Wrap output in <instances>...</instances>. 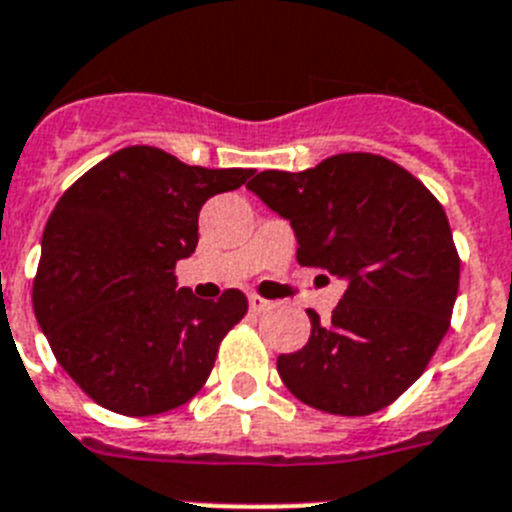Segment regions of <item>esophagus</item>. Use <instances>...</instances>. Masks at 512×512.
Segmentation results:
<instances>
[{"label":"esophagus","instance_id":"obj_1","mask_svg":"<svg viewBox=\"0 0 512 512\" xmlns=\"http://www.w3.org/2000/svg\"><path fill=\"white\" fill-rule=\"evenodd\" d=\"M273 307V302L270 299H263V296H257V294H249V309L252 312H265V309Z\"/></svg>","mask_w":512,"mask_h":512}]
</instances>
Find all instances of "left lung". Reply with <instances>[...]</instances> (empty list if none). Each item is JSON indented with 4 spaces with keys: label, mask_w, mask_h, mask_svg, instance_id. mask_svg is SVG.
Masks as SVG:
<instances>
[{
    "label": "left lung",
    "mask_w": 512,
    "mask_h": 512,
    "mask_svg": "<svg viewBox=\"0 0 512 512\" xmlns=\"http://www.w3.org/2000/svg\"><path fill=\"white\" fill-rule=\"evenodd\" d=\"M247 187L291 221L299 265L349 283L330 322L307 309V346L278 356L283 385L338 416L390 406L427 369L458 296L461 257L437 197L375 153L260 171Z\"/></svg>",
    "instance_id": "left-lung-1"
}]
</instances>
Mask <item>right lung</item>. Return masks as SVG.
<instances>
[{"label": "right lung", "mask_w": 512, "mask_h": 512, "mask_svg": "<svg viewBox=\"0 0 512 512\" xmlns=\"http://www.w3.org/2000/svg\"><path fill=\"white\" fill-rule=\"evenodd\" d=\"M255 169L187 166L132 145L85 171L51 210L33 309L64 372L98 406L153 416L203 388L247 296L218 302L176 289V260L197 247L205 200Z\"/></svg>", "instance_id": "right-lung-1"}]
</instances>
